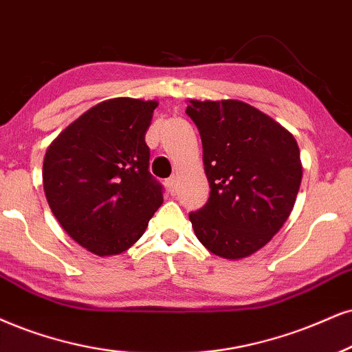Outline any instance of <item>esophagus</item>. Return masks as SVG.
Wrapping results in <instances>:
<instances>
[{
	"instance_id": "esophagus-1",
	"label": "esophagus",
	"mask_w": 352,
	"mask_h": 352,
	"mask_svg": "<svg viewBox=\"0 0 352 352\" xmlns=\"http://www.w3.org/2000/svg\"><path fill=\"white\" fill-rule=\"evenodd\" d=\"M166 186H168V189L171 190V192H176V189H177V177H176V176L168 177V179H166Z\"/></svg>"
}]
</instances>
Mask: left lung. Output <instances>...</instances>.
Returning a JSON list of instances; mask_svg holds the SVG:
<instances>
[{"label": "left lung", "instance_id": "1", "mask_svg": "<svg viewBox=\"0 0 352 352\" xmlns=\"http://www.w3.org/2000/svg\"><path fill=\"white\" fill-rule=\"evenodd\" d=\"M188 102L210 184L206 206L189 214L194 233L220 258H248L272 240L294 209L302 183L297 140L248 102Z\"/></svg>", "mask_w": 352, "mask_h": 352}]
</instances>
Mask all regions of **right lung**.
I'll list each match as a JSON object with an SVG mask.
<instances>
[{
    "mask_svg": "<svg viewBox=\"0 0 352 352\" xmlns=\"http://www.w3.org/2000/svg\"><path fill=\"white\" fill-rule=\"evenodd\" d=\"M156 106L153 99H107L73 120L45 151L42 183L52 214L89 253H124L163 204L145 143Z\"/></svg>",
    "mask_w": 352,
    "mask_h": 352,
    "instance_id": "add662e5",
    "label": "right lung"
}]
</instances>
